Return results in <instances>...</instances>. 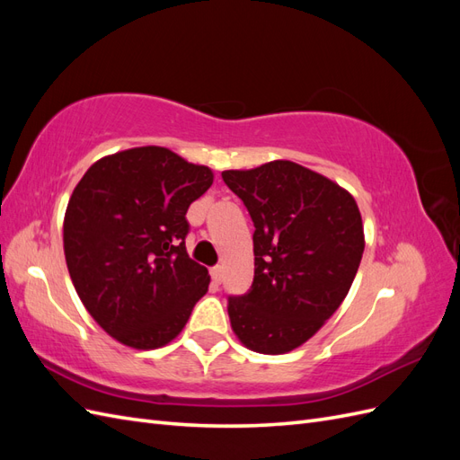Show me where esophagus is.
Returning <instances> with one entry per match:
<instances>
[{
    "mask_svg": "<svg viewBox=\"0 0 460 460\" xmlns=\"http://www.w3.org/2000/svg\"><path fill=\"white\" fill-rule=\"evenodd\" d=\"M211 278L215 284H220L222 282V267H213L211 269Z\"/></svg>",
    "mask_w": 460,
    "mask_h": 460,
    "instance_id": "1",
    "label": "esophagus"
}]
</instances>
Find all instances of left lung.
<instances>
[{"instance_id":"obj_1","label":"left lung","mask_w":460,"mask_h":460,"mask_svg":"<svg viewBox=\"0 0 460 460\" xmlns=\"http://www.w3.org/2000/svg\"><path fill=\"white\" fill-rule=\"evenodd\" d=\"M222 180L255 226L253 284L228 297L232 330L252 351L288 353L345 299L365 252L363 218L349 191L291 161L225 171Z\"/></svg>"}]
</instances>
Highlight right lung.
Masks as SVG:
<instances>
[{"label":"right lung","instance_id":"1","mask_svg":"<svg viewBox=\"0 0 460 460\" xmlns=\"http://www.w3.org/2000/svg\"><path fill=\"white\" fill-rule=\"evenodd\" d=\"M211 184L208 166L157 146L95 161L76 184L63 222L68 274L117 341L166 345L207 294V269L186 253V213Z\"/></svg>","mask_w":460,"mask_h":460}]
</instances>
